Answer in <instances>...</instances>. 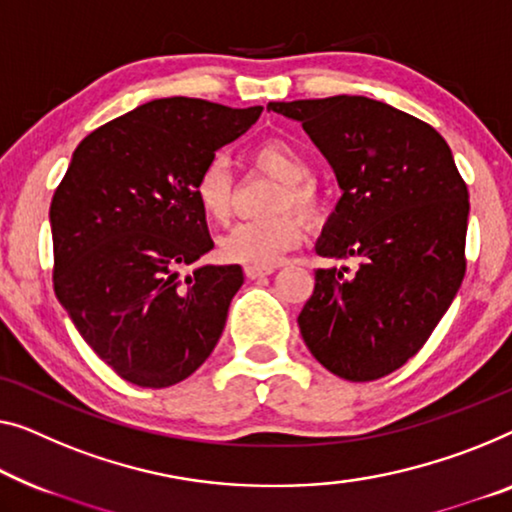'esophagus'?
I'll return each instance as SVG.
<instances>
[{
  "label": "esophagus",
  "instance_id": "obj_1",
  "mask_svg": "<svg viewBox=\"0 0 512 512\" xmlns=\"http://www.w3.org/2000/svg\"><path fill=\"white\" fill-rule=\"evenodd\" d=\"M271 273H273V266H246V278L248 280L271 276Z\"/></svg>",
  "mask_w": 512,
  "mask_h": 512
}]
</instances>
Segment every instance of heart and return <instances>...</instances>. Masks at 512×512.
<instances>
[{"mask_svg":"<svg viewBox=\"0 0 512 512\" xmlns=\"http://www.w3.org/2000/svg\"><path fill=\"white\" fill-rule=\"evenodd\" d=\"M253 160L266 172L282 179V186L273 200V211L280 213L234 225L225 236H220L218 257L230 264L271 266L301 241L299 218L285 209L299 211L303 218H317L322 213L324 200L317 183L308 179L312 172L310 160L296 144L273 137L259 144L253 151ZM193 193L202 213L213 223L230 220L234 183L230 167L223 158H211L202 167Z\"/></svg>","mask_w":512,"mask_h":512,"instance_id":"1","label":"heart"}]
</instances>
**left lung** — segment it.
Listing matches in <instances>:
<instances>
[{
	"label": "left lung",
	"mask_w": 512,
	"mask_h": 512,
	"mask_svg": "<svg viewBox=\"0 0 512 512\" xmlns=\"http://www.w3.org/2000/svg\"><path fill=\"white\" fill-rule=\"evenodd\" d=\"M301 121L342 188L317 253L299 329L310 354L349 381L391 375L418 354L467 271L469 190L430 124L365 96L269 103Z\"/></svg>",
	"instance_id": "8db88e82"
}]
</instances>
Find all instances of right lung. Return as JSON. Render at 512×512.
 <instances>
[{"label":"right lung","instance_id":"1","mask_svg":"<svg viewBox=\"0 0 512 512\" xmlns=\"http://www.w3.org/2000/svg\"><path fill=\"white\" fill-rule=\"evenodd\" d=\"M262 108L158 98L108 121L73 151L50 204L52 285L75 329L121 379L167 388L207 361L243 285L213 248L197 174Z\"/></svg>","mask_w":512,"mask_h":512}]
</instances>
